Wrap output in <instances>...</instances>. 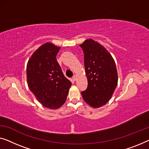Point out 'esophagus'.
<instances>
[{"instance_id": "obj_1", "label": "esophagus", "mask_w": 149, "mask_h": 149, "mask_svg": "<svg viewBox=\"0 0 149 149\" xmlns=\"http://www.w3.org/2000/svg\"><path fill=\"white\" fill-rule=\"evenodd\" d=\"M72 79H73V80H74V81H76V79H77L76 75H74V76H73V77H72Z\"/></svg>"}]
</instances>
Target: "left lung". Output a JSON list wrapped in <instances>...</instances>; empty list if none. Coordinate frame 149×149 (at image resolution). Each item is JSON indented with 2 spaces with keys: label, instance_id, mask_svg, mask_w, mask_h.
Instances as JSON below:
<instances>
[{
  "label": "left lung",
  "instance_id": "left-lung-1",
  "mask_svg": "<svg viewBox=\"0 0 149 149\" xmlns=\"http://www.w3.org/2000/svg\"><path fill=\"white\" fill-rule=\"evenodd\" d=\"M84 53V66L88 88L81 92L86 103L93 108L101 107L110 100L118 84L116 63L110 53L92 39L79 45Z\"/></svg>",
  "mask_w": 149,
  "mask_h": 149
}]
</instances>
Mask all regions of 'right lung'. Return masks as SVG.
<instances>
[{"label": "right lung", "mask_w": 149, "mask_h": 149, "mask_svg": "<svg viewBox=\"0 0 149 149\" xmlns=\"http://www.w3.org/2000/svg\"><path fill=\"white\" fill-rule=\"evenodd\" d=\"M59 49L51 43L43 44L33 53L26 65L29 88L37 100L49 109H57L65 103L72 86L57 61Z\"/></svg>", "instance_id": "1"}]
</instances>
